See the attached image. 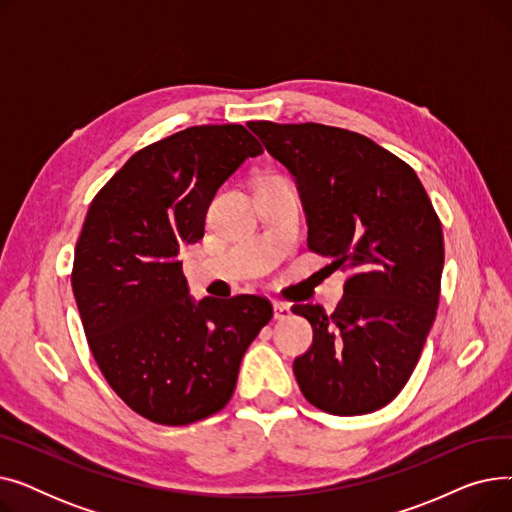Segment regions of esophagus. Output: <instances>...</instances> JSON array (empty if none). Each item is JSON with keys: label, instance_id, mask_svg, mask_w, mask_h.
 <instances>
[{"label": "esophagus", "instance_id": "obj_1", "mask_svg": "<svg viewBox=\"0 0 512 512\" xmlns=\"http://www.w3.org/2000/svg\"><path fill=\"white\" fill-rule=\"evenodd\" d=\"M290 315H292V311H290V305H288V303L274 301V317H276L278 321H284V319H288Z\"/></svg>", "mask_w": 512, "mask_h": 512}]
</instances>
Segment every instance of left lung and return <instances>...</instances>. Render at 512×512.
Here are the masks:
<instances>
[{
	"instance_id": "1",
	"label": "left lung",
	"mask_w": 512,
	"mask_h": 512,
	"mask_svg": "<svg viewBox=\"0 0 512 512\" xmlns=\"http://www.w3.org/2000/svg\"><path fill=\"white\" fill-rule=\"evenodd\" d=\"M297 180L309 251L348 274L334 313L292 305L313 328L294 375L313 407L373 413L405 388L440 301L444 236L415 170L378 143L326 124H247Z\"/></svg>"
}]
</instances>
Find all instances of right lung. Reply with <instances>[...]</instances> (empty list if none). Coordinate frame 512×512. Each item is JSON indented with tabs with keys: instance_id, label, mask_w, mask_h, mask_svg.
Segmentation results:
<instances>
[{
	"instance_id": "add662e5",
	"label": "right lung",
	"mask_w": 512,
	"mask_h": 512,
	"mask_svg": "<svg viewBox=\"0 0 512 512\" xmlns=\"http://www.w3.org/2000/svg\"><path fill=\"white\" fill-rule=\"evenodd\" d=\"M261 153L240 124L191 126L134 153L91 201L74 249L76 307L103 378L153 423L222 411L274 315L255 294L193 303L178 257L203 238L215 191Z\"/></svg>"
}]
</instances>
